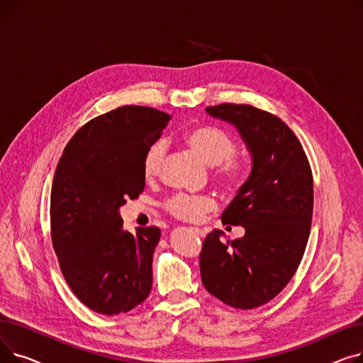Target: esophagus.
I'll return each instance as SVG.
<instances>
[{
  "instance_id": "1",
  "label": "esophagus",
  "mask_w": 363,
  "mask_h": 363,
  "mask_svg": "<svg viewBox=\"0 0 363 363\" xmlns=\"http://www.w3.org/2000/svg\"><path fill=\"white\" fill-rule=\"evenodd\" d=\"M194 231H196V234H197L199 237H204V231L200 230V228H194Z\"/></svg>"
}]
</instances>
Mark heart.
Instances as JSON below:
<instances>
[{
	"label": "heart",
	"mask_w": 363,
	"mask_h": 363,
	"mask_svg": "<svg viewBox=\"0 0 363 363\" xmlns=\"http://www.w3.org/2000/svg\"><path fill=\"white\" fill-rule=\"evenodd\" d=\"M185 143L211 166H216V178L225 184H238L242 177L241 164L233 157L235 143L228 133L215 126H199L185 133ZM166 143L163 140L151 144L143 160L145 179H155L163 167L166 159ZM164 208L178 219L197 222L206 213L213 212L216 201L208 196L179 193L166 200Z\"/></svg>",
	"instance_id": "1"
}]
</instances>
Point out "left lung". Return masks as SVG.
Instances as JSON below:
<instances>
[{
	"label": "left lung",
	"mask_w": 363,
	"mask_h": 363,
	"mask_svg": "<svg viewBox=\"0 0 363 363\" xmlns=\"http://www.w3.org/2000/svg\"><path fill=\"white\" fill-rule=\"evenodd\" d=\"M237 128L252 156L250 177L222 213L245 234L223 241L215 230L203 242L206 290L235 309H255L279 294L306 250L313 213V177L294 132L274 114L249 104L206 108Z\"/></svg>",
	"instance_id": "1"
}]
</instances>
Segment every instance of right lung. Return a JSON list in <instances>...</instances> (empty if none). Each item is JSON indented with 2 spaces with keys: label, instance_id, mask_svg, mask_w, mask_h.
<instances>
[{
  "label": "right lung",
  "instance_id": "add662e5",
  "mask_svg": "<svg viewBox=\"0 0 363 363\" xmlns=\"http://www.w3.org/2000/svg\"><path fill=\"white\" fill-rule=\"evenodd\" d=\"M169 121L151 107L111 110L76 132L57 164L52 247L69 287L94 312L125 313L150 294L160 230L125 231L119 208L143 193L144 156Z\"/></svg>",
  "mask_w": 363,
  "mask_h": 363
}]
</instances>
